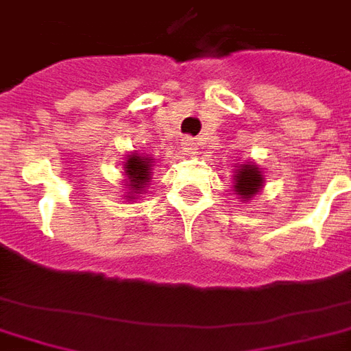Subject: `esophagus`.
<instances>
[{
	"label": "esophagus",
	"mask_w": 351,
	"mask_h": 351,
	"mask_svg": "<svg viewBox=\"0 0 351 351\" xmlns=\"http://www.w3.org/2000/svg\"><path fill=\"white\" fill-rule=\"evenodd\" d=\"M180 146H182V150L186 152V154H195V142H193V138H190V136L182 138Z\"/></svg>",
	"instance_id": "1"
}]
</instances>
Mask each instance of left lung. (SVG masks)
<instances>
[{"mask_svg":"<svg viewBox=\"0 0 351 351\" xmlns=\"http://www.w3.org/2000/svg\"><path fill=\"white\" fill-rule=\"evenodd\" d=\"M234 180L235 193L243 201H247L261 192L262 184H264V176H262L261 169L256 167L254 163H245V165L237 169Z\"/></svg>","mask_w":351,"mask_h":351,"instance_id":"obj_1","label":"left lung"}]
</instances>
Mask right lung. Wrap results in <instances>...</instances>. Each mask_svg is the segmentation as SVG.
<instances>
[{
    "mask_svg": "<svg viewBox=\"0 0 351 351\" xmlns=\"http://www.w3.org/2000/svg\"><path fill=\"white\" fill-rule=\"evenodd\" d=\"M125 175H127V184L131 188V192L127 197L134 199L133 195L142 193L148 188L150 182V169H152V159L146 156H138V154H131L125 159Z\"/></svg>",
    "mask_w": 351,
    "mask_h": 351,
    "instance_id": "add662e5",
    "label": "right lung"
}]
</instances>
